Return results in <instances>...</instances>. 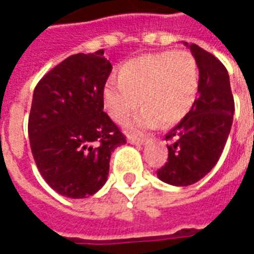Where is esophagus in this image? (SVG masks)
<instances>
[{"mask_svg": "<svg viewBox=\"0 0 254 254\" xmlns=\"http://www.w3.org/2000/svg\"><path fill=\"white\" fill-rule=\"evenodd\" d=\"M147 138L145 137H134V135H129L127 137V142L129 143H133V145H142L143 142H146Z\"/></svg>", "mask_w": 254, "mask_h": 254, "instance_id": "34e87169", "label": "esophagus"}]
</instances>
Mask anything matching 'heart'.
I'll return each instance as SVG.
<instances>
[{"label":"heart","mask_w":254,"mask_h":254,"mask_svg":"<svg viewBox=\"0 0 254 254\" xmlns=\"http://www.w3.org/2000/svg\"><path fill=\"white\" fill-rule=\"evenodd\" d=\"M119 77L111 76L104 84V108L115 123L125 124L141 100L143 108L130 124L135 131L183 119L196 100L200 83L196 59L187 50L133 58L121 65Z\"/></svg>","instance_id":"heart-1"}]
</instances>
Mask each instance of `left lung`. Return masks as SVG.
Here are the masks:
<instances>
[{
  "mask_svg": "<svg viewBox=\"0 0 254 254\" xmlns=\"http://www.w3.org/2000/svg\"><path fill=\"white\" fill-rule=\"evenodd\" d=\"M185 45L196 59L200 83L192 108L166 134L169 157L157 175L173 186L193 185L212 170L228 139L235 112L224 64L197 45Z\"/></svg>",
  "mask_w": 254,
  "mask_h": 254,
  "instance_id": "8db88e82",
  "label": "left lung"
}]
</instances>
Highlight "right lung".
<instances>
[{
  "label": "right lung",
  "mask_w": 254,
  "mask_h": 254,
  "mask_svg": "<svg viewBox=\"0 0 254 254\" xmlns=\"http://www.w3.org/2000/svg\"><path fill=\"white\" fill-rule=\"evenodd\" d=\"M112 72L104 50L75 54L55 65L34 89L29 138L49 186L81 199L107 182L112 151L127 142L104 112L103 88Z\"/></svg>",
  "instance_id": "right-lung-1"
}]
</instances>
